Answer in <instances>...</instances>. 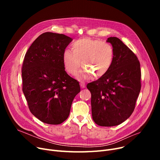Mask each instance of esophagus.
I'll use <instances>...</instances> for the list:
<instances>
[{
    "label": "esophagus",
    "instance_id": "obj_1",
    "mask_svg": "<svg viewBox=\"0 0 160 160\" xmlns=\"http://www.w3.org/2000/svg\"><path fill=\"white\" fill-rule=\"evenodd\" d=\"M80 86H81V88H84L86 87V83H85V82H84L80 81Z\"/></svg>",
    "mask_w": 160,
    "mask_h": 160
}]
</instances>
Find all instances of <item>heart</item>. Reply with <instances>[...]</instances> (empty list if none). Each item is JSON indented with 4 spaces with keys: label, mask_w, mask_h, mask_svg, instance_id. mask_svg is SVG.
<instances>
[{
    "label": "heart",
    "mask_w": 160,
    "mask_h": 160,
    "mask_svg": "<svg viewBox=\"0 0 160 160\" xmlns=\"http://www.w3.org/2000/svg\"><path fill=\"white\" fill-rule=\"evenodd\" d=\"M72 50H65L63 63L65 70L70 74L77 72L82 64L83 68L77 74L78 78H95L104 76L110 69L114 60V49L108 43L89 38H83L74 41Z\"/></svg>",
    "instance_id": "heart-1"
}]
</instances>
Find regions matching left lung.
I'll return each mask as SVG.
<instances>
[{"instance_id": "obj_1", "label": "left lung", "mask_w": 160, "mask_h": 160, "mask_svg": "<svg viewBox=\"0 0 160 160\" xmlns=\"http://www.w3.org/2000/svg\"><path fill=\"white\" fill-rule=\"evenodd\" d=\"M114 49L110 69L97 80L89 83L91 113L101 127H113L129 118L141 90L140 63L136 55L116 37L108 38Z\"/></svg>"}]
</instances>
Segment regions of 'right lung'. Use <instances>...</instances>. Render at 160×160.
<instances>
[{
	"label": "right lung",
	"instance_id": "right-lung-1",
	"mask_svg": "<svg viewBox=\"0 0 160 160\" xmlns=\"http://www.w3.org/2000/svg\"><path fill=\"white\" fill-rule=\"evenodd\" d=\"M72 39L42 33L29 47L22 67V91L29 110L43 122L59 124L69 115L79 82L66 72L63 53Z\"/></svg>",
	"mask_w": 160,
	"mask_h": 160
}]
</instances>
